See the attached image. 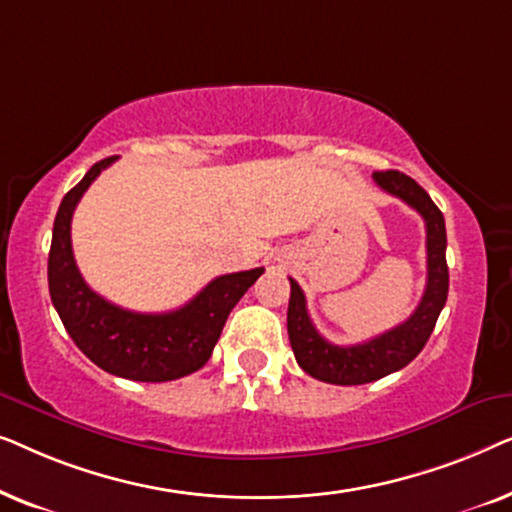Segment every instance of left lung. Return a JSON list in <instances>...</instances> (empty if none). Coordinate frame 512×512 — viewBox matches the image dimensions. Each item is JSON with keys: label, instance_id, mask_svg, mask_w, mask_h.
I'll return each mask as SVG.
<instances>
[{"label": "left lung", "instance_id": "obj_1", "mask_svg": "<svg viewBox=\"0 0 512 512\" xmlns=\"http://www.w3.org/2000/svg\"><path fill=\"white\" fill-rule=\"evenodd\" d=\"M373 179L382 191L394 195V198H401L405 205L422 214L426 223V289L417 310L403 324L377 335L373 340L361 342V345L342 347L328 342L314 328L310 314H307L305 293L296 279L289 277L291 298L289 312H286V328H289V340L298 366L307 375H312L314 380L342 384V387L375 382L408 366L422 352L426 340L431 338L438 314L445 307L447 289H450V272H447L445 261L447 235L443 212L429 198V193L408 174L387 170L375 172Z\"/></svg>", "mask_w": 512, "mask_h": 512}]
</instances>
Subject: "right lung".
Returning a JSON list of instances; mask_svg holds the SVG:
<instances>
[{
    "mask_svg": "<svg viewBox=\"0 0 512 512\" xmlns=\"http://www.w3.org/2000/svg\"><path fill=\"white\" fill-rule=\"evenodd\" d=\"M104 158L60 202L48 254V291L69 338L95 366L137 382H167L191 375L209 361L223 326L263 268L221 275L174 312L123 310L83 282L72 251V216L81 195L114 163Z\"/></svg>",
    "mask_w": 512,
    "mask_h": 512,
    "instance_id": "1",
    "label": "right lung"
}]
</instances>
